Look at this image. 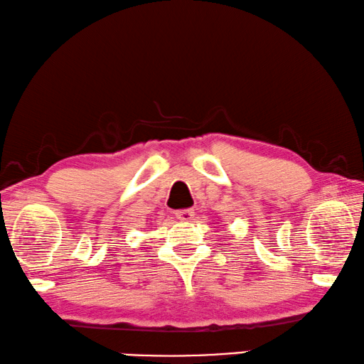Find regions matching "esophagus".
<instances>
[{
  "label": "esophagus",
  "instance_id": "esophagus-1",
  "mask_svg": "<svg viewBox=\"0 0 364 364\" xmlns=\"http://www.w3.org/2000/svg\"><path fill=\"white\" fill-rule=\"evenodd\" d=\"M193 209H181V211H176V218L178 220H192L193 219Z\"/></svg>",
  "mask_w": 364,
  "mask_h": 364
}]
</instances>
